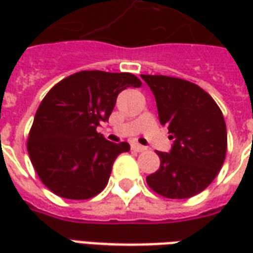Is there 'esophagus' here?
Listing matches in <instances>:
<instances>
[{
	"label": "esophagus",
	"mask_w": 253,
	"mask_h": 253,
	"mask_svg": "<svg viewBox=\"0 0 253 253\" xmlns=\"http://www.w3.org/2000/svg\"><path fill=\"white\" fill-rule=\"evenodd\" d=\"M131 149L134 152H145L146 148L142 146V145H139V143H131Z\"/></svg>",
	"instance_id": "1"
}]
</instances>
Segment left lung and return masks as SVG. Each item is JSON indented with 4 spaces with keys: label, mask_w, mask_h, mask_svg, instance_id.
Here are the masks:
<instances>
[{
    "label": "left lung",
    "mask_w": 253,
    "mask_h": 253,
    "mask_svg": "<svg viewBox=\"0 0 253 253\" xmlns=\"http://www.w3.org/2000/svg\"><path fill=\"white\" fill-rule=\"evenodd\" d=\"M156 97L160 123L168 126L173 145L157 152L160 168L148 186L169 199H186L210 186L222 167L228 148L226 125L217 103L195 84L141 74Z\"/></svg>",
    "instance_id": "1"
}]
</instances>
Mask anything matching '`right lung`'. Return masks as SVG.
Wrapping results in <instances>:
<instances>
[{
    "mask_svg": "<svg viewBox=\"0 0 253 253\" xmlns=\"http://www.w3.org/2000/svg\"><path fill=\"white\" fill-rule=\"evenodd\" d=\"M131 73L84 70L63 78L42 100L27 149L42 183L55 195L83 201L108 183L115 159L130 150L96 131L123 89L139 88Z\"/></svg>",
    "mask_w": 253,
    "mask_h": 253,
    "instance_id": "add662e5",
    "label": "right lung"
}]
</instances>
